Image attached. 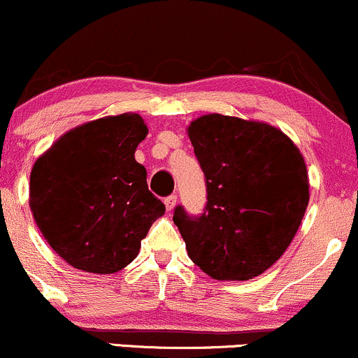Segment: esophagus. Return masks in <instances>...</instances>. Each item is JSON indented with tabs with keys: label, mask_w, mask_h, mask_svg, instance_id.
<instances>
[{
	"label": "esophagus",
	"mask_w": 358,
	"mask_h": 358,
	"mask_svg": "<svg viewBox=\"0 0 358 358\" xmlns=\"http://www.w3.org/2000/svg\"><path fill=\"white\" fill-rule=\"evenodd\" d=\"M176 202H178V199H176V195L166 196V199H165V207H166V210H173Z\"/></svg>",
	"instance_id": "34e87169"
}]
</instances>
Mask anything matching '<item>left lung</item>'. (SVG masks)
I'll return each instance as SVG.
<instances>
[{
    "mask_svg": "<svg viewBox=\"0 0 358 358\" xmlns=\"http://www.w3.org/2000/svg\"><path fill=\"white\" fill-rule=\"evenodd\" d=\"M207 180V207L173 222L188 257L217 281H248L269 269L296 236L310 182L301 151L268 122L205 114L187 127Z\"/></svg>",
    "mask_w": 358,
    "mask_h": 358,
    "instance_id": "obj_1",
    "label": "left lung"
}]
</instances>
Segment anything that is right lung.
I'll list each match as a JSON object with an SVG mask.
<instances>
[{
	"instance_id": "obj_1",
	"label": "right lung",
	"mask_w": 358,
	"mask_h": 358,
	"mask_svg": "<svg viewBox=\"0 0 358 358\" xmlns=\"http://www.w3.org/2000/svg\"><path fill=\"white\" fill-rule=\"evenodd\" d=\"M139 114L84 122L36 158L30 208L40 232L72 268L113 274L136 259L151 224L165 213L148 190L134 151L146 138Z\"/></svg>"
}]
</instances>
